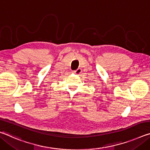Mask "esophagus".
<instances>
[{"mask_svg": "<svg viewBox=\"0 0 150 150\" xmlns=\"http://www.w3.org/2000/svg\"><path fill=\"white\" fill-rule=\"evenodd\" d=\"M82 72V70H81V69H77V70H75V71H73V73H75L76 75H79Z\"/></svg>", "mask_w": 150, "mask_h": 150, "instance_id": "1", "label": "esophagus"}]
</instances>
